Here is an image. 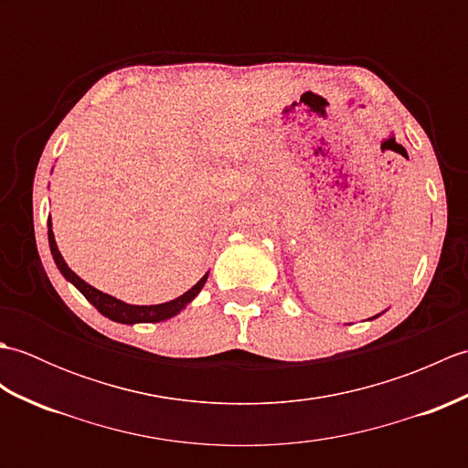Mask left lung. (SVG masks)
<instances>
[{
  "mask_svg": "<svg viewBox=\"0 0 468 468\" xmlns=\"http://www.w3.org/2000/svg\"><path fill=\"white\" fill-rule=\"evenodd\" d=\"M378 315H380V314H378ZM378 315H374V317H372V320H376V317H378Z\"/></svg>",
  "mask_w": 468,
  "mask_h": 468,
  "instance_id": "left-lung-1",
  "label": "left lung"
}]
</instances>
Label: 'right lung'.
Instances as JSON below:
<instances>
[{
  "label": "right lung",
  "mask_w": 468,
  "mask_h": 468,
  "mask_svg": "<svg viewBox=\"0 0 468 468\" xmlns=\"http://www.w3.org/2000/svg\"><path fill=\"white\" fill-rule=\"evenodd\" d=\"M48 241H49V251H52V257L56 261V267L59 270L66 280L72 283L78 292H80L88 302H90L98 312H101L104 317L118 324H156V322H165L171 320L176 314H181L185 307L191 303L195 297L198 295V292L203 290V285L207 283L208 271L198 280L191 290L185 292L183 295H178L176 300L165 302V303H156V305H133L126 303L122 300H116V297L108 295L101 290H96L90 283H86L82 277H78L72 270H69L68 263L64 261L62 253H59L58 245H56V237L52 231V218L48 217Z\"/></svg>",
  "instance_id": "add662e5"
}]
</instances>
